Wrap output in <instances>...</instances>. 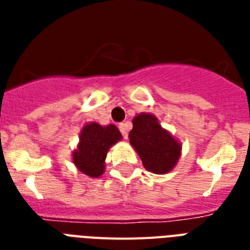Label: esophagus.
<instances>
[{"label":"esophagus","instance_id":"obj_1","mask_svg":"<svg viewBox=\"0 0 250 250\" xmlns=\"http://www.w3.org/2000/svg\"><path fill=\"white\" fill-rule=\"evenodd\" d=\"M119 129H121V132H122V135H123V137H125V139H127V136H128V133H127V125H125V123H121V125H119Z\"/></svg>","mask_w":250,"mask_h":250}]
</instances>
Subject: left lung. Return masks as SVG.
<instances>
[{"instance_id":"1","label":"left lung","mask_w":250,"mask_h":250,"mask_svg":"<svg viewBox=\"0 0 250 250\" xmlns=\"http://www.w3.org/2000/svg\"><path fill=\"white\" fill-rule=\"evenodd\" d=\"M129 131V144L140 156L143 165L153 174H167L178 164L182 144L160 125L153 114H137Z\"/></svg>"}]
</instances>
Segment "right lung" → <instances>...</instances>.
I'll use <instances>...</instances> for the list:
<instances>
[{"label":"right lung","instance_id":"1","mask_svg":"<svg viewBox=\"0 0 250 250\" xmlns=\"http://www.w3.org/2000/svg\"><path fill=\"white\" fill-rule=\"evenodd\" d=\"M122 140L117 125H101L96 122L86 123L79 136V144L72 152L76 168L90 178H98L105 172V160L109 149Z\"/></svg>","mask_w":250,"mask_h":250}]
</instances>
